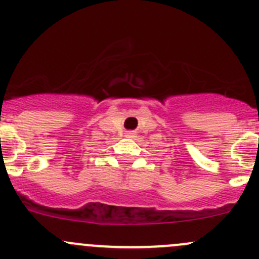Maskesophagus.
Masks as SVG:
<instances>
[{
    "mask_svg": "<svg viewBox=\"0 0 259 259\" xmlns=\"http://www.w3.org/2000/svg\"><path fill=\"white\" fill-rule=\"evenodd\" d=\"M127 137H130V138H132V137H133V134H132V133H129V134H127Z\"/></svg>",
    "mask_w": 259,
    "mask_h": 259,
    "instance_id": "1",
    "label": "esophagus"
}]
</instances>
